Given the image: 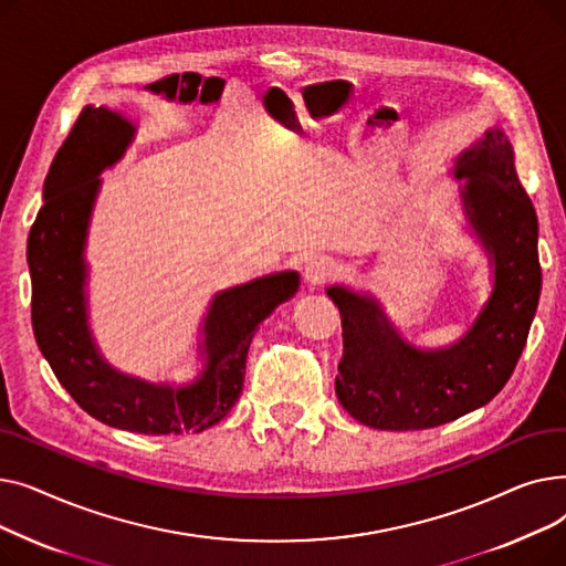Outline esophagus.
Returning a JSON list of instances; mask_svg holds the SVG:
<instances>
[{"label":"esophagus","mask_w":566,"mask_h":566,"mask_svg":"<svg viewBox=\"0 0 566 566\" xmlns=\"http://www.w3.org/2000/svg\"><path fill=\"white\" fill-rule=\"evenodd\" d=\"M339 273V265L335 259L331 256H316V259H310L305 263V271H303V277L307 282V286H321L328 280H333L335 275Z\"/></svg>","instance_id":"1"}]
</instances>
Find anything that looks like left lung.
I'll return each mask as SVG.
<instances>
[{"mask_svg": "<svg viewBox=\"0 0 566 566\" xmlns=\"http://www.w3.org/2000/svg\"><path fill=\"white\" fill-rule=\"evenodd\" d=\"M454 178H465V218L493 265L489 301L459 342L418 348L401 339L371 295L325 289L344 331L335 392L348 415L371 429H433L486 406L514 374L539 305V224L510 139L489 128L457 158Z\"/></svg>", "mask_w": 566, "mask_h": 566, "instance_id": "obj_1", "label": "left lung"}]
</instances>
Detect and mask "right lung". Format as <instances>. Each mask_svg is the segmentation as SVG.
<instances>
[{
    "mask_svg": "<svg viewBox=\"0 0 566 566\" xmlns=\"http://www.w3.org/2000/svg\"><path fill=\"white\" fill-rule=\"evenodd\" d=\"M133 137L135 126L122 112L86 105L50 165L45 203L27 241L34 335L56 380L98 422L146 436L199 433L241 397L259 323L293 298L301 277L284 271L216 293L201 325L203 369L181 388L107 365L88 331L84 245L98 176L126 154Z\"/></svg>",
    "mask_w": 566,
    "mask_h": 566,
    "instance_id": "1",
    "label": "right lung"
}]
</instances>
